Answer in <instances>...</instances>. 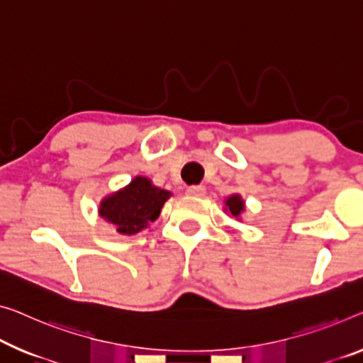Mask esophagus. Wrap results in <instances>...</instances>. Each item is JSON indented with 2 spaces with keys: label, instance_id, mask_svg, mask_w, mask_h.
Wrapping results in <instances>:
<instances>
[{
  "label": "esophagus",
  "instance_id": "34e87169",
  "mask_svg": "<svg viewBox=\"0 0 363 363\" xmlns=\"http://www.w3.org/2000/svg\"><path fill=\"white\" fill-rule=\"evenodd\" d=\"M206 191V188L203 185H193V186H188L186 193L189 194V196H203Z\"/></svg>",
  "mask_w": 363,
  "mask_h": 363
}]
</instances>
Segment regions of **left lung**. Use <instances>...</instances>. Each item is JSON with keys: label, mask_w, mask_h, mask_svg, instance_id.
Wrapping results in <instances>:
<instances>
[{"label": "left lung", "mask_w": 363, "mask_h": 363, "mask_svg": "<svg viewBox=\"0 0 363 363\" xmlns=\"http://www.w3.org/2000/svg\"><path fill=\"white\" fill-rule=\"evenodd\" d=\"M225 211H228L233 217H240L245 211V203L240 194H232L225 199Z\"/></svg>", "instance_id": "1"}]
</instances>
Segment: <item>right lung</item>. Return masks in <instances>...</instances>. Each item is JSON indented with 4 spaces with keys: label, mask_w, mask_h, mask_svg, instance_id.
I'll list each match as a JSON object with an SVG mask.
<instances>
[{
    "label": "right lung",
    "mask_w": 363,
    "mask_h": 363,
    "mask_svg": "<svg viewBox=\"0 0 363 363\" xmlns=\"http://www.w3.org/2000/svg\"><path fill=\"white\" fill-rule=\"evenodd\" d=\"M170 191L152 185L146 177H136L128 186L108 194L99 206V214L116 227L121 235H135L154 222Z\"/></svg>",
    "instance_id": "add662e5"
}]
</instances>
